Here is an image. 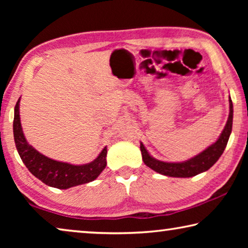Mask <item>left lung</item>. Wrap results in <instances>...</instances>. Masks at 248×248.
I'll use <instances>...</instances> for the list:
<instances>
[{
  "mask_svg": "<svg viewBox=\"0 0 248 248\" xmlns=\"http://www.w3.org/2000/svg\"><path fill=\"white\" fill-rule=\"evenodd\" d=\"M230 103V114L228 121L223 129V131L220 134L219 139L215 143L208 146L207 149L203 150L202 152L199 153L196 156L191 157L187 161L184 162H163L159 159L151 156L148 150L145 149L143 143H140V150L142 154V159L144 164L149 166L150 169L156 171L158 174L169 176V177H192L200 173L208 170L210 167L216 164L217 159L223 153L226 144H228L230 134L232 132V124H233V104L231 98L229 99Z\"/></svg>",
  "mask_w": 248,
  "mask_h": 248,
  "instance_id": "left-lung-1",
  "label": "left lung"
}]
</instances>
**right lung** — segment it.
<instances>
[{
  "mask_svg": "<svg viewBox=\"0 0 248 248\" xmlns=\"http://www.w3.org/2000/svg\"><path fill=\"white\" fill-rule=\"evenodd\" d=\"M19 100L20 98L16 103L14 109V140L23 163L35 177L48 186L58 189H68L78 185L93 182L98 177L107 165L106 146L94 161L83 165H73L45 156L32 148L24 136L19 117Z\"/></svg>",
  "mask_w": 248,
  "mask_h": 248,
  "instance_id": "right-lung-1",
  "label": "right lung"
}]
</instances>
